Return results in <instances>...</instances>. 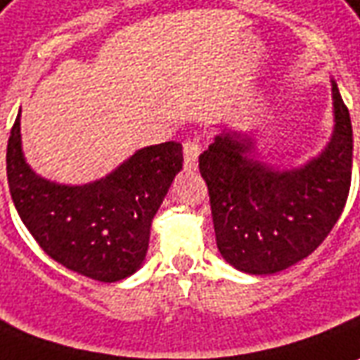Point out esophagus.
I'll use <instances>...</instances> for the list:
<instances>
[{
  "mask_svg": "<svg viewBox=\"0 0 360 360\" xmlns=\"http://www.w3.org/2000/svg\"><path fill=\"white\" fill-rule=\"evenodd\" d=\"M198 154H200V144L198 140H187L183 144V155H185V167L187 169H195L197 167Z\"/></svg>",
  "mask_w": 360,
  "mask_h": 360,
  "instance_id": "1",
  "label": "esophagus"
}]
</instances>
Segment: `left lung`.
<instances>
[{
  "label": "left lung",
  "instance_id": "8db88e82",
  "mask_svg": "<svg viewBox=\"0 0 360 360\" xmlns=\"http://www.w3.org/2000/svg\"><path fill=\"white\" fill-rule=\"evenodd\" d=\"M335 127L328 148L298 169L278 172L255 160L253 138L224 130L198 158L208 187L216 245L238 271L271 275L308 257L345 208L353 128L331 82Z\"/></svg>",
  "mask_w": 360,
  "mask_h": 360
}]
</instances>
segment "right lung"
<instances>
[{
    "instance_id": "obj_1",
    "label": "right lung",
    "mask_w": 360,
    "mask_h": 360,
    "mask_svg": "<svg viewBox=\"0 0 360 360\" xmlns=\"http://www.w3.org/2000/svg\"><path fill=\"white\" fill-rule=\"evenodd\" d=\"M183 167V146L138 150L112 173L87 185H58L25 162L21 110L7 142V181L22 224L42 251L70 271L101 283L136 273L158 208Z\"/></svg>"
}]
</instances>
